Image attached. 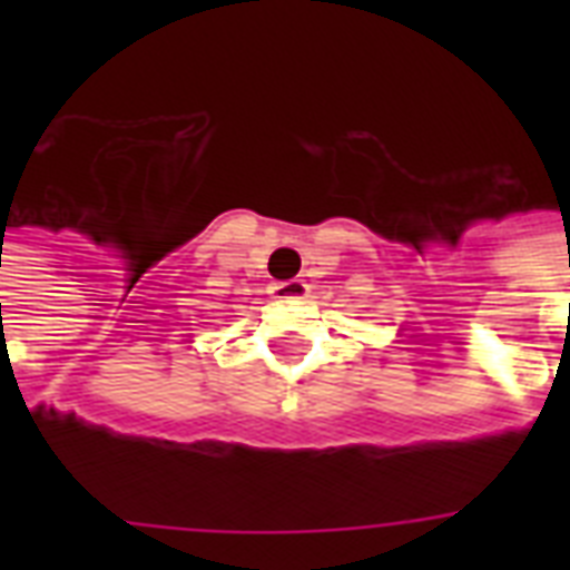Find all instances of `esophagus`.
I'll return each mask as SVG.
<instances>
[{
  "label": "esophagus",
  "instance_id": "1",
  "mask_svg": "<svg viewBox=\"0 0 570 570\" xmlns=\"http://www.w3.org/2000/svg\"><path fill=\"white\" fill-rule=\"evenodd\" d=\"M307 293H311V286L304 284V281H298V277H293V281H281V284L272 286V295L281 298V302H298V298H304Z\"/></svg>",
  "mask_w": 570,
  "mask_h": 570
}]
</instances>
